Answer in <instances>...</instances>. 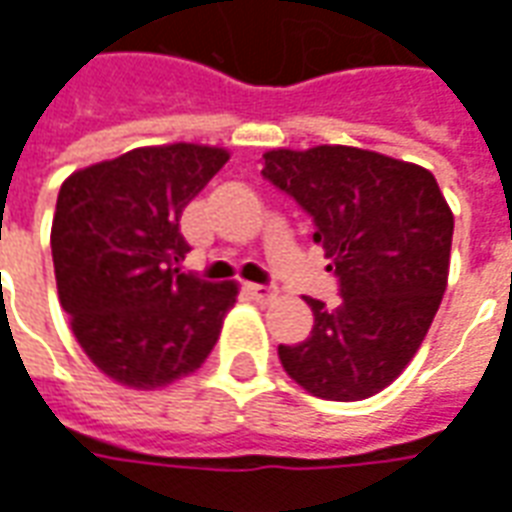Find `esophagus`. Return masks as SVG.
Segmentation results:
<instances>
[{"label": "esophagus", "mask_w": 512, "mask_h": 512, "mask_svg": "<svg viewBox=\"0 0 512 512\" xmlns=\"http://www.w3.org/2000/svg\"><path fill=\"white\" fill-rule=\"evenodd\" d=\"M246 290H249V296L255 301H260V304H268V301L277 299V288H271V285H246Z\"/></svg>", "instance_id": "1"}]
</instances>
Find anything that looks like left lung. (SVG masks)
I'll return each mask as SVG.
<instances>
[{"mask_svg": "<svg viewBox=\"0 0 512 512\" xmlns=\"http://www.w3.org/2000/svg\"><path fill=\"white\" fill-rule=\"evenodd\" d=\"M263 178L315 222L340 282L304 343L279 345L293 381L323 400H365L395 381L425 340L447 290L452 211L425 167L345 145L277 147Z\"/></svg>", "mask_w": 512, "mask_h": 512, "instance_id": "8db88e82", "label": "left lung"}]
</instances>
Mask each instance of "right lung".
I'll return each mask as SVG.
<instances>
[{
  "instance_id": "right-lung-1",
  "label": "right lung",
  "mask_w": 512,
  "mask_h": 512,
  "mask_svg": "<svg viewBox=\"0 0 512 512\" xmlns=\"http://www.w3.org/2000/svg\"><path fill=\"white\" fill-rule=\"evenodd\" d=\"M227 158L191 142L136 147L62 183L51 222L60 304L84 354L117 384H172L219 340L238 285L180 271V213Z\"/></svg>"
}]
</instances>
